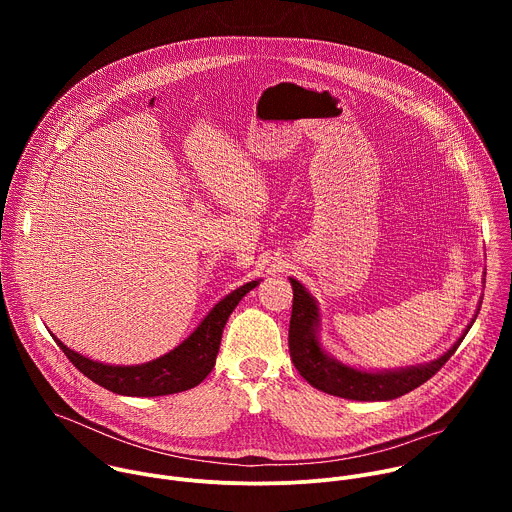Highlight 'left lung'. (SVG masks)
Returning <instances> with one entry per match:
<instances>
[{
	"label": "left lung",
	"instance_id": "left-lung-1",
	"mask_svg": "<svg viewBox=\"0 0 512 512\" xmlns=\"http://www.w3.org/2000/svg\"><path fill=\"white\" fill-rule=\"evenodd\" d=\"M289 283L294 287V306H291L289 320V356L294 360V367L312 387L342 399L391 401L417 389L450 360V356L456 352V348L460 346V342L464 340V336L468 334L470 326L478 316H474V320L458 338V342L437 360L397 371L369 373L342 364L322 348L318 340L320 312L316 300L308 294L306 287L298 279L289 277Z\"/></svg>",
	"mask_w": 512,
	"mask_h": 512
}]
</instances>
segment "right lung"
<instances>
[{"label":"right lung","instance_id":"obj_1","mask_svg":"<svg viewBox=\"0 0 512 512\" xmlns=\"http://www.w3.org/2000/svg\"><path fill=\"white\" fill-rule=\"evenodd\" d=\"M255 285H259V281H249L231 291L227 298H223L208 312V316L180 346L156 360L135 364V367H113V364L91 360L64 346L56 336L52 338L85 377L105 387L107 391L127 397H160L182 393L200 385L212 371L225 324L237 304Z\"/></svg>","mask_w":512,"mask_h":512}]
</instances>
